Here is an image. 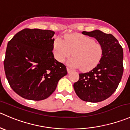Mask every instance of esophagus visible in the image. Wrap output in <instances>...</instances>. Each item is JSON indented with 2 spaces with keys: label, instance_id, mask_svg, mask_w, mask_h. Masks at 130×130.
Here are the masks:
<instances>
[{
  "label": "esophagus",
  "instance_id": "esophagus-1",
  "mask_svg": "<svg viewBox=\"0 0 130 130\" xmlns=\"http://www.w3.org/2000/svg\"><path fill=\"white\" fill-rule=\"evenodd\" d=\"M67 72H68V73H70L72 72V70L70 69H69V68H67Z\"/></svg>",
  "mask_w": 130,
  "mask_h": 130
}]
</instances>
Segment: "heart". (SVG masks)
Masks as SVG:
<instances>
[{
	"label": "heart",
	"mask_w": 130,
	"mask_h": 130,
	"mask_svg": "<svg viewBox=\"0 0 130 130\" xmlns=\"http://www.w3.org/2000/svg\"><path fill=\"white\" fill-rule=\"evenodd\" d=\"M53 51L55 58L60 62H63L72 52L74 56L68 60V65L73 68H80L83 71L95 67L103 55L101 44L91 37L79 34L67 36L63 41L56 39L53 44Z\"/></svg>",
	"instance_id": "obj_1"
}]
</instances>
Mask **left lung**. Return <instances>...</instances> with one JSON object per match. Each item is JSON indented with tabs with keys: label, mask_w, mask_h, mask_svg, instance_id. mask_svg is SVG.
<instances>
[{
	"label": "left lung",
	"mask_w": 130,
	"mask_h": 130,
	"mask_svg": "<svg viewBox=\"0 0 130 130\" xmlns=\"http://www.w3.org/2000/svg\"><path fill=\"white\" fill-rule=\"evenodd\" d=\"M84 35L94 37L103 47L101 60L93 70L79 74L74 84L77 95L82 100L99 102L106 100L115 92L123 74V50L112 34L99 30L83 31Z\"/></svg>",
	"instance_id": "left-lung-1"
}]
</instances>
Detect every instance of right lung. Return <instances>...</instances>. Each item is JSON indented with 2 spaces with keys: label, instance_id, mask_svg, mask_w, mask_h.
<instances>
[{
  "label": "right lung",
  "instance_id": "1",
  "mask_svg": "<svg viewBox=\"0 0 130 130\" xmlns=\"http://www.w3.org/2000/svg\"><path fill=\"white\" fill-rule=\"evenodd\" d=\"M55 31L25 28L7 44L4 61L10 86L20 96L30 100L47 99L67 74L65 65L55 59Z\"/></svg>",
  "mask_w": 130,
  "mask_h": 130
}]
</instances>
